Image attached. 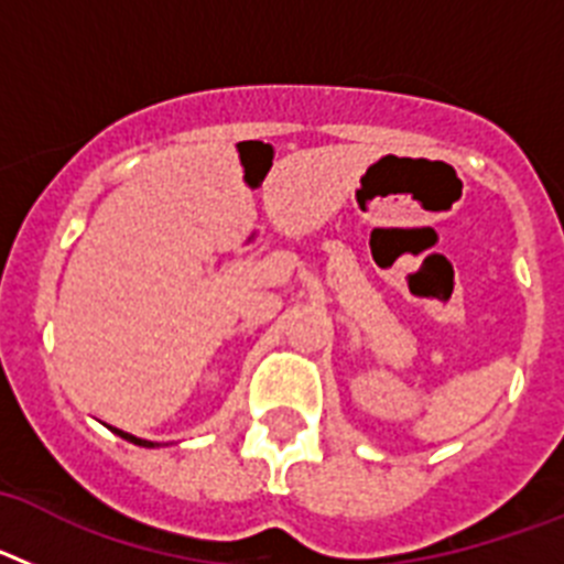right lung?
Listing matches in <instances>:
<instances>
[{"label":"right lung","instance_id":"obj_1","mask_svg":"<svg viewBox=\"0 0 564 564\" xmlns=\"http://www.w3.org/2000/svg\"><path fill=\"white\" fill-rule=\"evenodd\" d=\"M109 430H112L115 435H121L123 441L134 443V446H143V449H154V446H158V443H152V441H143V437H134V435H129V432H123V430H115V426H109Z\"/></svg>","mask_w":564,"mask_h":564}]
</instances>
